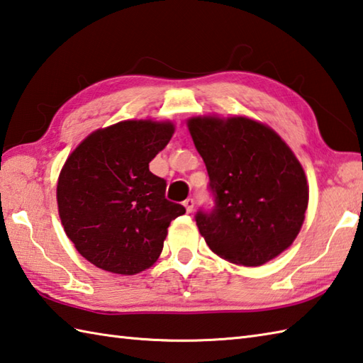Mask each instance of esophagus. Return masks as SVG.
<instances>
[{
  "label": "esophagus",
  "instance_id": "1",
  "mask_svg": "<svg viewBox=\"0 0 363 363\" xmlns=\"http://www.w3.org/2000/svg\"><path fill=\"white\" fill-rule=\"evenodd\" d=\"M183 205H184V208H186V211L188 213H191L192 210H194V199H186V201L183 202Z\"/></svg>",
  "mask_w": 363,
  "mask_h": 363
}]
</instances>
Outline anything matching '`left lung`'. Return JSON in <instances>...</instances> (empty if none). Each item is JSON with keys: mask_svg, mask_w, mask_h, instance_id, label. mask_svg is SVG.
<instances>
[{"mask_svg": "<svg viewBox=\"0 0 363 363\" xmlns=\"http://www.w3.org/2000/svg\"><path fill=\"white\" fill-rule=\"evenodd\" d=\"M188 128L214 194L213 210L196 214L208 247L242 266H262L282 254L308 205L304 169L290 147L247 117H192Z\"/></svg>", "mask_w": 363, "mask_h": 363, "instance_id": "8db88e82", "label": "left lung"}]
</instances>
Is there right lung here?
I'll return each instance as SVG.
<instances>
[{"instance_id":"obj_1","label":"right lung","mask_w":363,"mask_h":363,"mask_svg":"<svg viewBox=\"0 0 363 363\" xmlns=\"http://www.w3.org/2000/svg\"><path fill=\"white\" fill-rule=\"evenodd\" d=\"M175 131L172 122L123 121L89 135L57 179V210L87 262L133 276L158 260L171 220L186 213L169 202L166 180L149 162Z\"/></svg>"}]
</instances>
